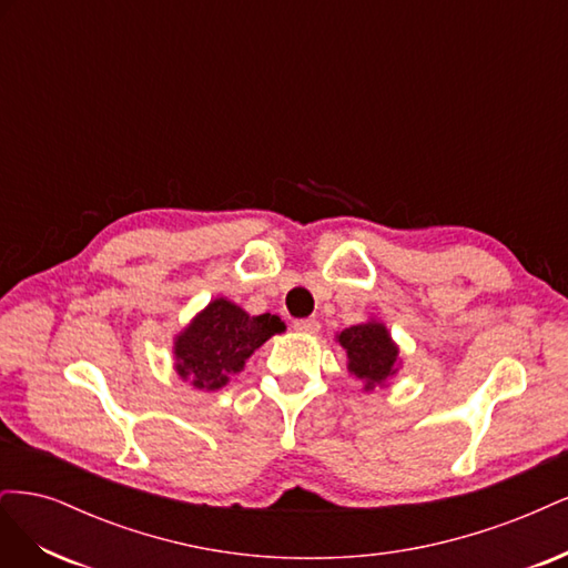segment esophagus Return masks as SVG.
<instances>
[{"instance_id":"34e87169","label":"esophagus","mask_w":568,"mask_h":568,"mask_svg":"<svg viewBox=\"0 0 568 568\" xmlns=\"http://www.w3.org/2000/svg\"><path fill=\"white\" fill-rule=\"evenodd\" d=\"M294 329L301 334H317L320 332V322L317 320H296L294 322Z\"/></svg>"}]
</instances>
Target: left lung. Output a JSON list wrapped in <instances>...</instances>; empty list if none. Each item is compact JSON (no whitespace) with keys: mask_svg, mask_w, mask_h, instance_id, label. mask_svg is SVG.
<instances>
[{"mask_svg":"<svg viewBox=\"0 0 568 568\" xmlns=\"http://www.w3.org/2000/svg\"><path fill=\"white\" fill-rule=\"evenodd\" d=\"M336 341L348 355V372L365 384V390L386 386L400 367L398 346L379 320L348 326V329L336 334Z\"/></svg>","mask_w":568,"mask_h":568,"instance_id":"8db88e82","label":"left lung"}]
</instances>
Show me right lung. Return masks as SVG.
<instances>
[{"label":"right lung","mask_w":568,"mask_h":568,"mask_svg":"<svg viewBox=\"0 0 568 568\" xmlns=\"http://www.w3.org/2000/svg\"><path fill=\"white\" fill-rule=\"evenodd\" d=\"M286 329L277 315L251 317L236 303L215 298L175 338V369L199 390H217L244 369L255 348Z\"/></svg>","instance_id":"add662e5"}]
</instances>
